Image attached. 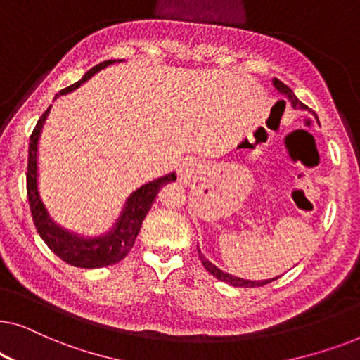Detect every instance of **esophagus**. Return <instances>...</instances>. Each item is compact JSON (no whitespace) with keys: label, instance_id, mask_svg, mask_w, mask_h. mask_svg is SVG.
<instances>
[{"label":"esophagus","instance_id":"obj_1","mask_svg":"<svg viewBox=\"0 0 360 360\" xmlns=\"http://www.w3.org/2000/svg\"><path fill=\"white\" fill-rule=\"evenodd\" d=\"M196 170H198V164H196V160L185 159L179 167V180L185 185L190 184V181L193 180Z\"/></svg>","mask_w":360,"mask_h":360}]
</instances>
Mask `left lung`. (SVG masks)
<instances>
[{
	"label": "left lung",
	"mask_w": 360,
	"mask_h": 360,
	"mask_svg": "<svg viewBox=\"0 0 360 360\" xmlns=\"http://www.w3.org/2000/svg\"><path fill=\"white\" fill-rule=\"evenodd\" d=\"M274 85H275V88H277V90H278L280 93H283V95L288 98V101L292 103L293 108H298V110H308V106L303 105V103L300 101L297 96H295V93L292 91V88L285 85L283 82H280L278 78H274ZM313 115H314V112H313ZM314 116H316V115H314ZM316 120H318V117H316ZM196 249H198V248H196ZM198 257H200V260H201V264L205 265V269L208 270V272H210L211 275H213V277L221 280V282H226V283L233 285V287H245V288H250V287H264V285H267V283L274 282V280L278 278V277H277V278H272V280H262V282H254V280H244V278H239V277H233V275H229V274L223 272V270H219L218 267H216V265L211 264L210 260H206L205 255L201 254L200 249H198Z\"/></svg>",
	"instance_id": "obj_1"
}]
</instances>
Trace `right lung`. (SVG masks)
Instances as JSON below:
<instances>
[{
    "instance_id": "obj_1",
    "label": "right lung",
    "mask_w": 360,
    "mask_h": 360,
    "mask_svg": "<svg viewBox=\"0 0 360 360\" xmlns=\"http://www.w3.org/2000/svg\"><path fill=\"white\" fill-rule=\"evenodd\" d=\"M112 62L115 60H105L98 63V65L90 68V70L82 77V80H78L70 86L63 88V90L58 91V95L75 90V88L80 86L83 82H86L93 73H96L98 70H101V68H105ZM49 111H51V106H49L47 110L42 112V116L39 117L37 124L34 127L31 134V141H29L26 180L29 208H31L34 226H36L37 233L42 238L44 243L49 245V249H51L53 254H57L63 262L70 264L73 267L100 269L117 264L120 260L126 257L127 252L132 249V245H134L142 221H144L146 214L149 213L150 206L154 203L160 186L170 184V181H175L176 176L175 174H169L165 176H160V179H157L154 181H149V184L142 185L139 190H136L134 193L127 198L124 210H122L121 218L117 219L115 229H111L110 233L101 236V238H78L77 234H72L65 229L58 228V226L49 218L46 206H44L37 191V142Z\"/></svg>"
}]
</instances>
